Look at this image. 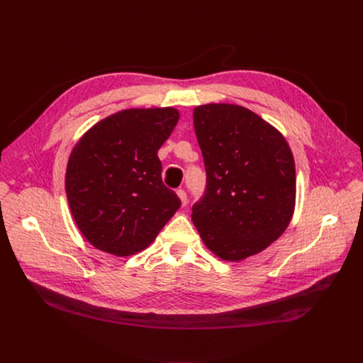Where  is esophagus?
<instances>
[{
  "mask_svg": "<svg viewBox=\"0 0 363 363\" xmlns=\"http://www.w3.org/2000/svg\"><path fill=\"white\" fill-rule=\"evenodd\" d=\"M177 194H178V196H179V199H181V203H182V206H185V205L188 203V196H186V192H185L184 189H178V191H177Z\"/></svg>",
  "mask_w": 363,
  "mask_h": 363,
  "instance_id": "obj_1",
  "label": "esophagus"
}]
</instances>
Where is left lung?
Segmentation results:
<instances>
[{
    "label": "left lung",
    "mask_w": 363,
    "mask_h": 363,
    "mask_svg": "<svg viewBox=\"0 0 363 363\" xmlns=\"http://www.w3.org/2000/svg\"><path fill=\"white\" fill-rule=\"evenodd\" d=\"M194 128L206 188L191 218L216 255L241 262L266 250L291 221L293 153L276 128L238 105L196 106Z\"/></svg>",
    "instance_id": "1"
}]
</instances>
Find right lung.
Listing matches in <instances>:
<instances>
[{
  "label": "right lung",
  "instance_id": "obj_1",
  "mask_svg": "<svg viewBox=\"0 0 363 363\" xmlns=\"http://www.w3.org/2000/svg\"><path fill=\"white\" fill-rule=\"evenodd\" d=\"M178 119L174 108L121 111L91 126L73 147L67 201L97 250L118 257L145 250L181 206L162 182L158 158Z\"/></svg>",
  "mask_w": 363,
  "mask_h": 363
}]
</instances>
